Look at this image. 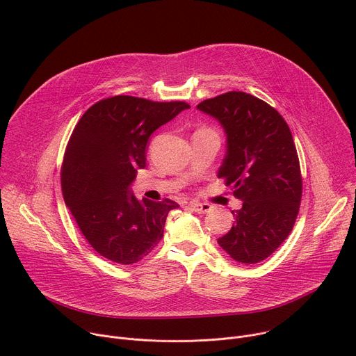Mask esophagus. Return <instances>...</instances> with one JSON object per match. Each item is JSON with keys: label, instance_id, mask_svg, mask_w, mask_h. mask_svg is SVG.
Instances as JSON below:
<instances>
[{"label": "esophagus", "instance_id": "obj_1", "mask_svg": "<svg viewBox=\"0 0 356 356\" xmlns=\"http://www.w3.org/2000/svg\"><path fill=\"white\" fill-rule=\"evenodd\" d=\"M190 209L199 214H206L211 210V207L206 203H190Z\"/></svg>", "mask_w": 356, "mask_h": 356}]
</instances>
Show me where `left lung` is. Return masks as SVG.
<instances>
[{
  "label": "left lung",
  "instance_id": "obj_1",
  "mask_svg": "<svg viewBox=\"0 0 356 356\" xmlns=\"http://www.w3.org/2000/svg\"><path fill=\"white\" fill-rule=\"evenodd\" d=\"M227 136L217 176L243 202L232 230L217 243L233 260L255 264L289 236L298 216L302 177L297 149L284 118L245 92H227L197 105Z\"/></svg>",
  "mask_w": 356,
  "mask_h": 356
}]
</instances>
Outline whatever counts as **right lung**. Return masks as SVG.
Listing matches in <instances>:
<instances>
[{
    "instance_id": "right-lung-1",
    "label": "right lung",
    "mask_w": 356,
    "mask_h": 356,
    "mask_svg": "<svg viewBox=\"0 0 356 356\" xmlns=\"http://www.w3.org/2000/svg\"><path fill=\"white\" fill-rule=\"evenodd\" d=\"M188 108L119 95L92 105L76 123L63 154L62 195L86 241L108 260L138 263L163 237L179 204L138 200L131 184L146 168L150 135Z\"/></svg>"
}]
</instances>
